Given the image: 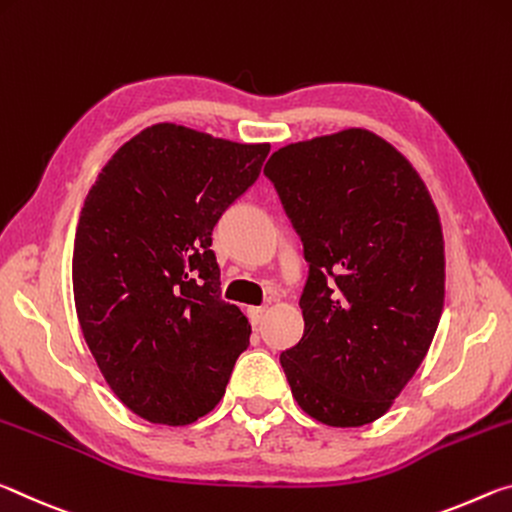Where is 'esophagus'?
<instances>
[{
    "instance_id": "1",
    "label": "esophagus",
    "mask_w": 512,
    "mask_h": 512,
    "mask_svg": "<svg viewBox=\"0 0 512 512\" xmlns=\"http://www.w3.org/2000/svg\"><path fill=\"white\" fill-rule=\"evenodd\" d=\"M247 315H249L251 324L258 326V324H261V322L265 320V315H267V308H265V306H251L249 311H247Z\"/></svg>"
}]
</instances>
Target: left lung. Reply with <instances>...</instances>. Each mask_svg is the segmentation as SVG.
<instances>
[{
	"label": "left lung",
	"instance_id": "obj_1",
	"mask_svg": "<svg viewBox=\"0 0 512 512\" xmlns=\"http://www.w3.org/2000/svg\"><path fill=\"white\" fill-rule=\"evenodd\" d=\"M265 177L304 245L292 397L329 426L370 424L413 379L445 306V240L420 174L365 129L292 142Z\"/></svg>",
	"mask_w": 512,
	"mask_h": 512
}]
</instances>
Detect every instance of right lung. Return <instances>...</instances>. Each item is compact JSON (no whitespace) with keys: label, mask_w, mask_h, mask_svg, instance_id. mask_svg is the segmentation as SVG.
<instances>
[{"label":"right lung","mask_w":512,"mask_h":512,"mask_svg":"<svg viewBox=\"0 0 512 512\" xmlns=\"http://www.w3.org/2000/svg\"><path fill=\"white\" fill-rule=\"evenodd\" d=\"M270 145L161 122L117 149L83 201L74 306L106 383L142 420L192 424L217 406L251 326L220 297L213 226Z\"/></svg>","instance_id":"right-lung-1"}]
</instances>
